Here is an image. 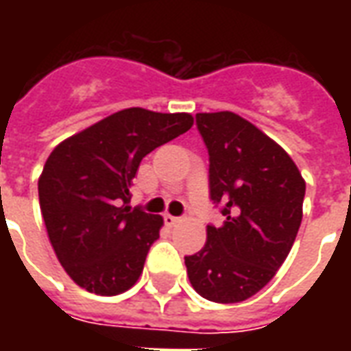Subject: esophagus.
<instances>
[{
  "mask_svg": "<svg viewBox=\"0 0 351 351\" xmlns=\"http://www.w3.org/2000/svg\"><path fill=\"white\" fill-rule=\"evenodd\" d=\"M165 223H167L169 228H175L176 223H180V218H176V216H171V214H165Z\"/></svg>",
  "mask_w": 351,
  "mask_h": 351,
  "instance_id": "esophagus-1",
  "label": "esophagus"
}]
</instances>
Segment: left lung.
Listing matches in <instances>:
<instances>
[{
    "mask_svg": "<svg viewBox=\"0 0 351 351\" xmlns=\"http://www.w3.org/2000/svg\"><path fill=\"white\" fill-rule=\"evenodd\" d=\"M195 123L208 150L210 201L226 221L206 226L205 246L184 258L188 276L208 301H246L286 261L306 184L286 150L235 112H199Z\"/></svg>",
    "mask_w": 351,
    "mask_h": 351,
    "instance_id": "1",
    "label": "left lung"
}]
</instances>
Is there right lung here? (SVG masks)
Returning a JSON list of instances; mask_svg holds the SVG:
<instances>
[{
    "label": "right lung",
    "mask_w": 351,
    "mask_h": 351,
    "mask_svg": "<svg viewBox=\"0 0 351 351\" xmlns=\"http://www.w3.org/2000/svg\"><path fill=\"white\" fill-rule=\"evenodd\" d=\"M193 125L188 112L118 110L52 150L39 205L52 248L77 286L118 295L141 276L163 218L131 208V182L146 154Z\"/></svg>",
    "instance_id": "right-lung-1"
}]
</instances>
